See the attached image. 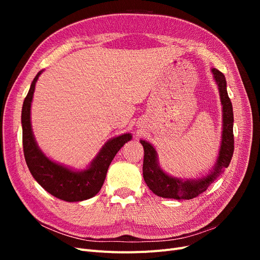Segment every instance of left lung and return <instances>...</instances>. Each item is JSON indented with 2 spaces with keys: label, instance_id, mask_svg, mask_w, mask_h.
I'll return each instance as SVG.
<instances>
[{
  "label": "left lung",
  "instance_id": "1",
  "mask_svg": "<svg viewBox=\"0 0 260 260\" xmlns=\"http://www.w3.org/2000/svg\"><path fill=\"white\" fill-rule=\"evenodd\" d=\"M212 78L218 86L222 106V131L218 155L208 172L196 178H177L165 172L158 161L156 148L145 140L140 142L144 148L143 178L145 183L155 195L164 199L178 201L192 200L207 190V187L229 166L234 151L233 139V108L228 95L225 77L216 68H211Z\"/></svg>",
  "mask_w": 260,
  "mask_h": 260
}]
</instances>
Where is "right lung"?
<instances>
[{"label":"right lung","mask_w":260,"mask_h":260,"mask_svg":"<svg viewBox=\"0 0 260 260\" xmlns=\"http://www.w3.org/2000/svg\"><path fill=\"white\" fill-rule=\"evenodd\" d=\"M40 70L31 82L21 109L22 145L27 166L46 192L66 202H82L95 196L103 185L109 165L118 151L132 139L131 133L109 139L84 169H75L52 160L39 147L31 125V103Z\"/></svg>","instance_id":"right-lung-1"}]
</instances>
